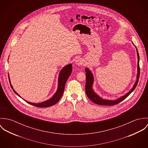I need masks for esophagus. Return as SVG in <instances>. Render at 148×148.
<instances>
[{"label": "esophagus", "mask_w": 148, "mask_h": 148, "mask_svg": "<svg viewBox=\"0 0 148 148\" xmlns=\"http://www.w3.org/2000/svg\"><path fill=\"white\" fill-rule=\"evenodd\" d=\"M84 63V62L83 60V59L82 58H79L78 59H77L76 61H75V64L78 65V66H80V65H83Z\"/></svg>", "instance_id": "obj_1"}]
</instances>
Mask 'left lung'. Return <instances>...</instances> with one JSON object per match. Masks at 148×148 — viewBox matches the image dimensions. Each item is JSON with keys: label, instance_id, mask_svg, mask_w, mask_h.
Listing matches in <instances>:
<instances>
[{"label": "left lung", "instance_id": "obj_1", "mask_svg": "<svg viewBox=\"0 0 148 148\" xmlns=\"http://www.w3.org/2000/svg\"><path fill=\"white\" fill-rule=\"evenodd\" d=\"M133 44V42H132ZM137 50V55L138 57V62H137V80L135 82L132 88L130 89V91H129L125 95L120 97V98H118L116 100H106V99H103L101 97H100L97 93H95L93 89V84L94 82V77L93 75V73L88 68H86L85 69V71L86 72V84H85V92L88 97V98L93 103L97 104H99L101 106H114L116 105L122 101H123L125 99H126L127 97L134 90V89L136 88L138 82V79L140 77V66H139V54Z\"/></svg>", "mask_w": 148, "mask_h": 148}]
</instances>
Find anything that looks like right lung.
I'll return each instance as SVG.
<instances>
[{
  "instance_id": "add662e5",
  "label": "right lung",
  "mask_w": 148,
  "mask_h": 148,
  "mask_svg": "<svg viewBox=\"0 0 148 148\" xmlns=\"http://www.w3.org/2000/svg\"><path fill=\"white\" fill-rule=\"evenodd\" d=\"M72 71V64H69L67 65H65L64 66L63 68L60 71L59 75V78H58V86L56 92L55 93L53 96L49 99L41 102L40 103H32L29 101H27L25 100L27 103H28L29 104H31L32 106H35L39 108H44V107H48L50 106H53L55 104H56L61 99L63 94L64 90V88L66 80L70 76L71 73ZM8 79H9V82L10 84L11 85V87L12 88V90L15 92V94H16L18 96L21 97V96L14 90L12 85L11 84L10 79V76L8 75Z\"/></svg>"
}]
</instances>
